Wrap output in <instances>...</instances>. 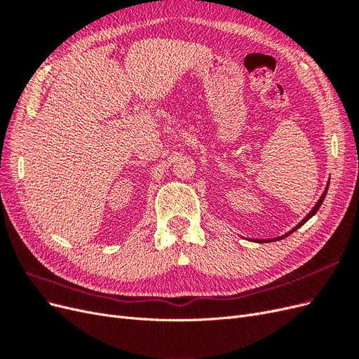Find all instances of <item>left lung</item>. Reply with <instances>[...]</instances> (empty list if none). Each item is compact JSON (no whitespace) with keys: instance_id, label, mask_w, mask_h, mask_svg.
Here are the masks:
<instances>
[{"instance_id":"8db88e82","label":"left lung","mask_w":359,"mask_h":359,"mask_svg":"<svg viewBox=\"0 0 359 359\" xmlns=\"http://www.w3.org/2000/svg\"><path fill=\"white\" fill-rule=\"evenodd\" d=\"M328 187H330V181H328V184H327V187H325V190H323V193H322V196L319 198V201L316 202V205H314L313 206V208H311V211L306 215V217H304V219L295 226V227H293V229H290L287 233H285V235H281V236H277V238H269V240H253L255 243H259V244H262V243H273V241H280V240H283V238H286V236H289L290 233H293V232H295L297 229H299V227L304 224V223H306V222H309L310 219H311V217L314 215V214H316L318 212V210L320 208V205H322V202H323V199H325V196H327V191H328Z\"/></svg>"}]
</instances>
